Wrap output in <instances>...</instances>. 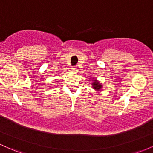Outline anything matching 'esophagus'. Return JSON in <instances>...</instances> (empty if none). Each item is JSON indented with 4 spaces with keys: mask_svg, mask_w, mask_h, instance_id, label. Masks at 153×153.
Masks as SVG:
<instances>
[{
    "mask_svg": "<svg viewBox=\"0 0 153 153\" xmlns=\"http://www.w3.org/2000/svg\"><path fill=\"white\" fill-rule=\"evenodd\" d=\"M77 67H73V68H72V70H73V72H76L77 71Z\"/></svg>",
    "mask_w": 153,
    "mask_h": 153,
    "instance_id": "obj_1",
    "label": "esophagus"
}]
</instances>
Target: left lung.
<instances>
[{
	"label": "left lung",
	"instance_id": "8db88e82",
	"mask_svg": "<svg viewBox=\"0 0 153 153\" xmlns=\"http://www.w3.org/2000/svg\"><path fill=\"white\" fill-rule=\"evenodd\" d=\"M91 85L93 89H94L96 91H101L102 88H103V85H102V83L97 79L92 80Z\"/></svg>",
	"mask_w": 153,
	"mask_h": 153
}]
</instances>
